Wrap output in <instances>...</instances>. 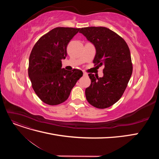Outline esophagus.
I'll list each match as a JSON object with an SVG mask.
<instances>
[{
    "mask_svg": "<svg viewBox=\"0 0 159 159\" xmlns=\"http://www.w3.org/2000/svg\"><path fill=\"white\" fill-rule=\"evenodd\" d=\"M83 75H84V76H87V75H88V74H87V73H85V72H84Z\"/></svg>",
    "mask_w": 159,
    "mask_h": 159,
    "instance_id": "1",
    "label": "esophagus"
}]
</instances>
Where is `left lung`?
Returning <instances> with one entry per match:
<instances>
[{
    "instance_id": "left-lung-1",
    "label": "left lung",
    "mask_w": 159,
    "mask_h": 159,
    "mask_svg": "<svg viewBox=\"0 0 159 159\" xmlns=\"http://www.w3.org/2000/svg\"><path fill=\"white\" fill-rule=\"evenodd\" d=\"M80 32L95 48V65L104 66L102 78L88 74L91 84L85 89L86 99L96 108H107L121 98L132 75L128 45L117 34L105 27L82 28Z\"/></svg>"
}]
</instances>
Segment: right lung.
Segmentation results:
<instances>
[{"label":"right lung","mask_w":159,"mask_h":159,"mask_svg":"<svg viewBox=\"0 0 159 159\" xmlns=\"http://www.w3.org/2000/svg\"><path fill=\"white\" fill-rule=\"evenodd\" d=\"M80 28L57 27L42 36L34 46L29 57L28 76L34 91L43 102L56 105L68 99L83 72L61 68L67 46Z\"/></svg>","instance_id":"obj_1"}]
</instances>
